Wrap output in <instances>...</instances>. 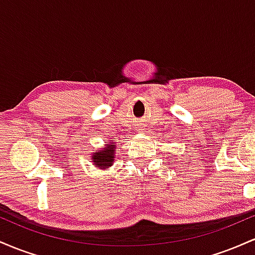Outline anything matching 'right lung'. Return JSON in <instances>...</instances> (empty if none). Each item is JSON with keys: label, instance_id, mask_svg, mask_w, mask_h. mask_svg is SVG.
Instances as JSON below:
<instances>
[{"label": "right lung", "instance_id": "add662e5", "mask_svg": "<svg viewBox=\"0 0 255 255\" xmlns=\"http://www.w3.org/2000/svg\"><path fill=\"white\" fill-rule=\"evenodd\" d=\"M115 141H107L103 147L98 148V151H96L95 153H91V162L101 170L109 169L115 162Z\"/></svg>", "mask_w": 255, "mask_h": 255}]
</instances>
